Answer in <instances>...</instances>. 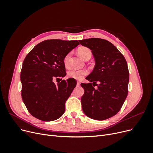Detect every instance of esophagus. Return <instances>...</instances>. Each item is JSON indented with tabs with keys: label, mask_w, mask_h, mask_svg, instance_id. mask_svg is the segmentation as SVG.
I'll return each mask as SVG.
<instances>
[{
	"label": "esophagus",
	"mask_w": 153,
	"mask_h": 153,
	"mask_svg": "<svg viewBox=\"0 0 153 153\" xmlns=\"http://www.w3.org/2000/svg\"><path fill=\"white\" fill-rule=\"evenodd\" d=\"M80 84H81V82H80L79 81H77V85L79 86V85H80Z\"/></svg>",
	"instance_id": "1"
}]
</instances>
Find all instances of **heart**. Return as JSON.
Wrapping results in <instances>:
<instances>
[{
  "mask_svg": "<svg viewBox=\"0 0 153 153\" xmlns=\"http://www.w3.org/2000/svg\"><path fill=\"white\" fill-rule=\"evenodd\" d=\"M78 54L80 55L81 57L84 59V60L88 58V57H91L92 55V52L91 50L87 47H81L79 48L78 50H77ZM71 53H68L66 56L64 57L63 59V62L64 66L66 67H69V60L71 58ZM88 70L86 69H74L72 68L71 69L68 71V76L70 78L72 79H78L80 80L82 79L85 76H86L88 74Z\"/></svg>",
  "mask_w": 153,
  "mask_h": 153,
  "instance_id": "b5f03b06",
  "label": "heart"
}]
</instances>
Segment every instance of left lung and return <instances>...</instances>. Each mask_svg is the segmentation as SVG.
Instances as JSON below:
<instances>
[{"instance_id": "1", "label": "left lung", "mask_w": 153, "mask_h": 153, "mask_svg": "<svg viewBox=\"0 0 153 153\" xmlns=\"http://www.w3.org/2000/svg\"><path fill=\"white\" fill-rule=\"evenodd\" d=\"M92 50L95 65L81 83L84 94L81 97L84 113L91 118L104 120L115 115L127 97L129 71L123 55L107 40L92 38L79 40ZM95 86H98L95 90Z\"/></svg>"}]
</instances>
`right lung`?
I'll list each match as a JSON object with an SVG mask.
<instances>
[{
  "mask_svg": "<svg viewBox=\"0 0 153 153\" xmlns=\"http://www.w3.org/2000/svg\"><path fill=\"white\" fill-rule=\"evenodd\" d=\"M79 45L77 40L48 39L36 45L27 55L20 74L21 94L33 117L50 122L64 113L66 101L77 82L72 78L61 79L57 84L53 81L66 76L64 57Z\"/></svg>",
  "mask_w": 153,
  "mask_h": 153,
  "instance_id": "1",
  "label": "right lung"
}]
</instances>
